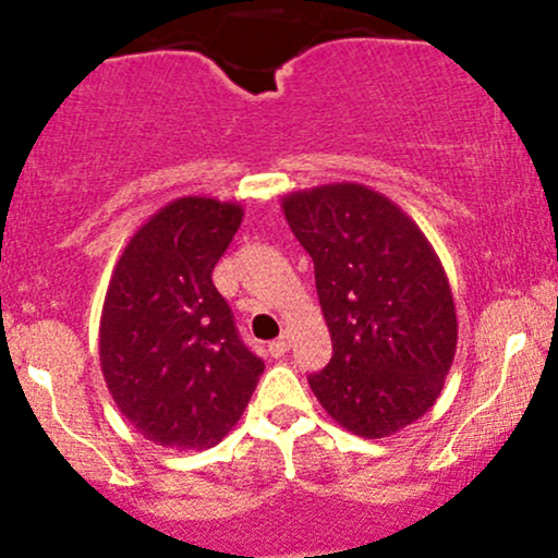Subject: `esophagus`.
I'll return each instance as SVG.
<instances>
[{
	"label": "esophagus",
	"mask_w": 558,
	"mask_h": 558,
	"mask_svg": "<svg viewBox=\"0 0 558 558\" xmlns=\"http://www.w3.org/2000/svg\"><path fill=\"white\" fill-rule=\"evenodd\" d=\"M289 347H291V336L283 333L280 339L269 341V354H272V357H283V354L289 352Z\"/></svg>",
	"instance_id": "1"
}]
</instances>
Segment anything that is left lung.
Listing matches in <instances>:
<instances>
[{
	"label": "left lung",
	"instance_id": "obj_1",
	"mask_svg": "<svg viewBox=\"0 0 558 558\" xmlns=\"http://www.w3.org/2000/svg\"><path fill=\"white\" fill-rule=\"evenodd\" d=\"M315 286L333 357L310 387L336 424L381 439L437 402L458 344L437 251L395 201L357 182L283 198Z\"/></svg>",
	"mask_w": 558,
	"mask_h": 558
}]
</instances>
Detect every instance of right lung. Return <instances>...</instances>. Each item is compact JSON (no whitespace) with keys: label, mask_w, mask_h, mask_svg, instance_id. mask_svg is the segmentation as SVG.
I'll use <instances>...</instances> for the list:
<instances>
[{"label":"right lung","mask_w":558,"mask_h":558,"mask_svg":"<svg viewBox=\"0 0 558 558\" xmlns=\"http://www.w3.org/2000/svg\"><path fill=\"white\" fill-rule=\"evenodd\" d=\"M241 222V204L177 198L134 232L110 275L102 376L124 418L161 448L222 442L265 371L211 280Z\"/></svg>","instance_id":"1"}]
</instances>
